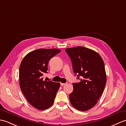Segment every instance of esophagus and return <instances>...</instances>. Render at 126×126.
<instances>
[{"mask_svg":"<svg viewBox=\"0 0 126 126\" xmlns=\"http://www.w3.org/2000/svg\"><path fill=\"white\" fill-rule=\"evenodd\" d=\"M66 84H67V83H61V86H63V85H64Z\"/></svg>","mask_w":126,"mask_h":126,"instance_id":"esophagus-1","label":"esophagus"}]
</instances>
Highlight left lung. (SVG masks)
I'll use <instances>...</instances> for the list:
<instances>
[{"label":"left lung","instance_id":"left-lung-1","mask_svg":"<svg viewBox=\"0 0 126 126\" xmlns=\"http://www.w3.org/2000/svg\"><path fill=\"white\" fill-rule=\"evenodd\" d=\"M74 73L79 83H74L73 92L69 98L75 108L86 111L93 108L102 94L107 77L104 64L101 56L95 51L83 47L67 48Z\"/></svg>","mask_w":126,"mask_h":126}]
</instances>
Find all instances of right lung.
Segmentation results:
<instances>
[{"label":"right lung","instance_id":"add662e5","mask_svg":"<svg viewBox=\"0 0 126 126\" xmlns=\"http://www.w3.org/2000/svg\"><path fill=\"white\" fill-rule=\"evenodd\" d=\"M61 52L58 49H39L29 52L20 63L19 73L21 90L31 106L38 110L50 107L60 87V83L43 81L47 64Z\"/></svg>","mask_w":126,"mask_h":126}]
</instances>
